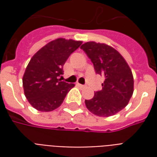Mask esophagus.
I'll use <instances>...</instances> for the list:
<instances>
[{
  "label": "esophagus",
  "mask_w": 157,
  "mask_h": 157,
  "mask_svg": "<svg viewBox=\"0 0 157 157\" xmlns=\"http://www.w3.org/2000/svg\"><path fill=\"white\" fill-rule=\"evenodd\" d=\"M77 86H78L79 87H81V88H85V86L84 85H82V84H77Z\"/></svg>",
  "instance_id": "34e87169"
}]
</instances>
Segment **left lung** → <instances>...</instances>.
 <instances>
[{"label":"left lung","mask_w":157,"mask_h":157,"mask_svg":"<svg viewBox=\"0 0 157 157\" xmlns=\"http://www.w3.org/2000/svg\"><path fill=\"white\" fill-rule=\"evenodd\" d=\"M93 63L97 74L104 77L102 89L85 100L90 112L109 117L124 109L134 92V77L124 58L110 45L90 41L81 46Z\"/></svg>","instance_id":"left-lung-1"}]
</instances>
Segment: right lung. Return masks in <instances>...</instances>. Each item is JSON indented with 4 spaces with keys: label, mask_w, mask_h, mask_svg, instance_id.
<instances>
[{
    "label": "right lung",
    "mask_w": 157,
    "mask_h": 157,
    "mask_svg": "<svg viewBox=\"0 0 157 157\" xmlns=\"http://www.w3.org/2000/svg\"><path fill=\"white\" fill-rule=\"evenodd\" d=\"M82 41L59 38L42 47L33 56L22 76L24 95L41 112H50L59 106L75 84L60 82L63 66Z\"/></svg>",
    "instance_id": "add662e5"
}]
</instances>
